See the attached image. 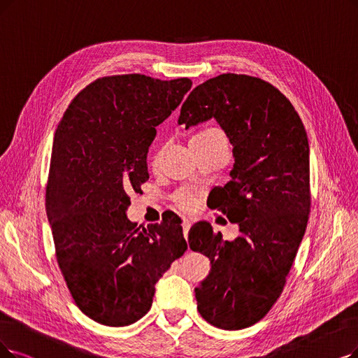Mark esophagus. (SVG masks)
I'll list each match as a JSON object with an SVG mask.
<instances>
[{"label":"esophagus","mask_w":358,"mask_h":358,"mask_svg":"<svg viewBox=\"0 0 358 358\" xmlns=\"http://www.w3.org/2000/svg\"><path fill=\"white\" fill-rule=\"evenodd\" d=\"M182 227H183V235H185V238H187L188 232H189V227H191V220L183 219L182 220Z\"/></svg>","instance_id":"1"}]
</instances>
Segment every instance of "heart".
Returning a JSON list of instances; mask_svg holds the SVG:
<instances>
[{"label": "heart", "mask_w": 358, "mask_h": 358, "mask_svg": "<svg viewBox=\"0 0 358 358\" xmlns=\"http://www.w3.org/2000/svg\"><path fill=\"white\" fill-rule=\"evenodd\" d=\"M211 132H220V131H217V129H210V131L198 134V135H195V136H192V138L203 136V135H207V134H211ZM159 160H160V152H159V151H154V152L151 154V157H150V164H151L152 167H155L157 163H159ZM173 203H175V206H176L179 210H182V211H192V210L196 207L198 196H196L194 192H191V191H185V189H183V191H178V192L173 195Z\"/></svg>", "instance_id": "obj_1"}]
</instances>
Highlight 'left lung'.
I'll return each instance as SVG.
<instances>
[{
	"mask_svg": "<svg viewBox=\"0 0 358 358\" xmlns=\"http://www.w3.org/2000/svg\"><path fill=\"white\" fill-rule=\"evenodd\" d=\"M211 117L235 157L214 208L238 223L241 235L229 242L208 222L191 227V250L211 263L195 298L210 324L238 331L260 322L278 301L303 241L311 206L308 139L289 99L255 76L223 73L198 85L179 124L188 129Z\"/></svg>",
	"mask_w": 358,
	"mask_h": 358,
	"instance_id": "8db88e82",
	"label": "left lung"
}]
</instances>
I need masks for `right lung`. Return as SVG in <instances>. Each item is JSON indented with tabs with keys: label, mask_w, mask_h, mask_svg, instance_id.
Wrapping results in <instances>:
<instances>
[{
	"label": "right lung",
	"mask_w": 358,
	"mask_h": 358,
	"mask_svg": "<svg viewBox=\"0 0 358 358\" xmlns=\"http://www.w3.org/2000/svg\"><path fill=\"white\" fill-rule=\"evenodd\" d=\"M191 87L188 78H99L73 98L55 131L45 208L57 263L79 310L101 324L144 317L157 280L188 250L178 216L141 229L126 208L150 178L155 127Z\"/></svg>",
	"instance_id": "add662e5"
}]
</instances>
